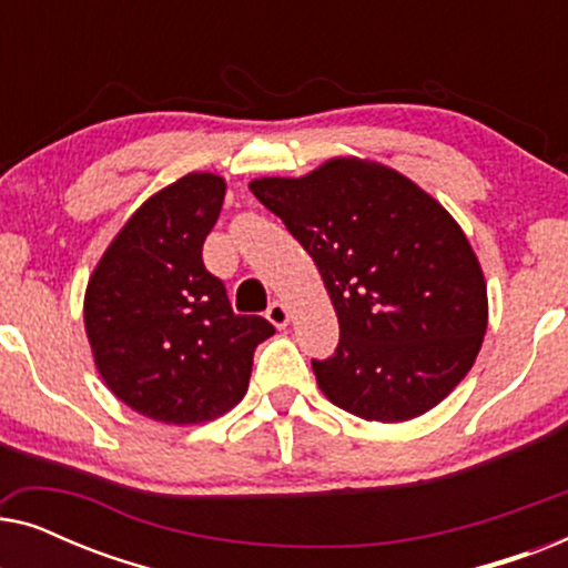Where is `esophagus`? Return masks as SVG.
Masks as SVG:
<instances>
[{
    "mask_svg": "<svg viewBox=\"0 0 568 568\" xmlns=\"http://www.w3.org/2000/svg\"><path fill=\"white\" fill-rule=\"evenodd\" d=\"M266 317L276 325V328H286V325H290V310H286L284 302H278V300L271 302L266 310Z\"/></svg>",
    "mask_w": 568,
    "mask_h": 568,
    "instance_id": "obj_1",
    "label": "esophagus"
}]
</instances>
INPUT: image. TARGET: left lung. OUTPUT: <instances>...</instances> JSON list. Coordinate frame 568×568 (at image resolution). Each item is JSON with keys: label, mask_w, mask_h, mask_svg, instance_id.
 <instances>
[{"label": "left lung", "mask_w": 568, "mask_h": 568, "mask_svg": "<svg viewBox=\"0 0 568 568\" xmlns=\"http://www.w3.org/2000/svg\"><path fill=\"white\" fill-rule=\"evenodd\" d=\"M251 191L321 271L336 354L313 359L325 398L367 422H408L468 375L488 323L480 263L447 209L379 162L333 158Z\"/></svg>", "instance_id": "8db88e82"}]
</instances>
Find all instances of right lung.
Returning a JSON list of instances; mask_svg holds the SVG:
<instances>
[{"instance_id":"right-lung-1","label":"right lung","mask_w":568,"mask_h":568,"mask_svg":"<svg viewBox=\"0 0 568 568\" xmlns=\"http://www.w3.org/2000/svg\"><path fill=\"white\" fill-rule=\"evenodd\" d=\"M227 183L189 173L131 214L84 292V331L115 398L162 424H201L243 400L253 352L274 336L235 315L201 258Z\"/></svg>"}]
</instances>
